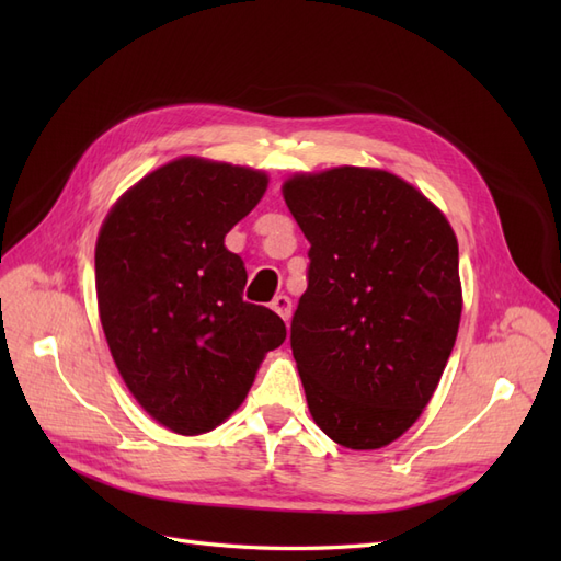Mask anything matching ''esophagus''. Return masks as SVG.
<instances>
[{
  "label": "esophagus",
  "instance_id": "34e87169",
  "mask_svg": "<svg viewBox=\"0 0 561 561\" xmlns=\"http://www.w3.org/2000/svg\"><path fill=\"white\" fill-rule=\"evenodd\" d=\"M271 309H274L287 322V320H290V316H293V301H290V297H287V295H276V299L271 301Z\"/></svg>",
  "mask_w": 561,
  "mask_h": 561
}]
</instances>
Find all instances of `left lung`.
Masks as SVG:
<instances>
[{
  "mask_svg": "<svg viewBox=\"0 0 561 561\" xmlns=\"http://www.w3.org/2000/svg\"><path fill=\"white\" fill-rule=\"evenodd\" d=\"M311 243L290 344L309 412L348 449L421 416L451 355L463 297L447 217L410 182L342 165L283 184Z\"/></svg>",
  "mask_w": 561,
  "mask_h": 561,
  "instance_id": "8db88e82",
  "label": "left lung"
}]
</instances>
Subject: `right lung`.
Returning a JSON list of instances; mask_svg holds the SVG:
<instances>
[{"instance_id":"1","label":"right lung","mask_w":561,"mask_h":561,"mask_svg":"<svg viewBox=\"0 0 561 561\" xmlns=\"http://www.w3.org/2000/svg\"><path fill=\"white\" fill-rule=\"evenodd\" d=\"M268 178L182 157L114 203L95 243L107 346L133 398L161 426L201 435L229 419L285 322L243 299L245 266L225 236L257 206Z\"/></svg>"}]
</instances>
